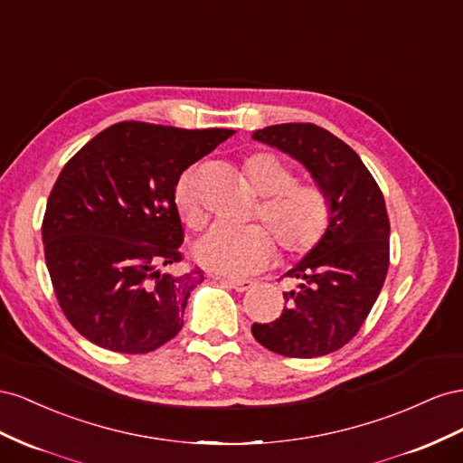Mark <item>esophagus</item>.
I'll use <instances>...</instances> for the list:
<instances>
[{
  "instance_id": "1",
  "label": "esophagus",
  "mask_w": 463,
  "mask_h": 463,
  "mask_svg": "<svg viewBox=\"0 0 463 463\" xmlns=\"http://www.w3.org/2000/svg\"><path fill=\"white\" fill-rule=\"evenodd\" d=\"M217 279H219L222 285L236 288V290H239V293H244V290H248L250 287L254 285L252 281H246V279H224V277H217Z\"/></svg>"
}]
</instances>
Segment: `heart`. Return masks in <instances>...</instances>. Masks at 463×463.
Listing matches in <instances>:
<instances>
[{"mask_svg":"<svg viewBox=\"0 0 463 463\" xmlns=\"http://www.w3.org/2000/svg\"><path fill=\"white\" fill-rule=\"evenodd\" d=\"M242 176L263 200L254 221L244 229L217 227L195 246L203 266L227 273H256L275 256V245L285 258L307 256L318 248L332 227L334 203L327 190L316 182H295V170L279 155L258 151L242 161ZM175 202L190 231H200L205 211L192 173L175 188Z\"/></svg>","mask_w":463,"mask_h":463,"instance_id":"obj_1","label":"heart"}]
</instances>
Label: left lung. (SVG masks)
Returning a JSON list of instances; mask_svg holds the SVG:
<instances>
[{"mask_svg":"<svg viewBox=\"0 0 463 463\" xmlns=\"http://www.w3.org/2000/svg\"><path fill=\"white\" fill-rule=\"evenodd\" d=\"M252 137L298 158L334 203L322 244L283 275L297 287L283 293L281 316L254 324L252 335L266 349L293 359L334 353L359 332L388 275L384 195L361 156L320 126L277 124L256 129Z\"/></svg>","mask_w":463,"mask_h":463,"instance_id":"left-lung-1","label":"left lung"}]
</instances>
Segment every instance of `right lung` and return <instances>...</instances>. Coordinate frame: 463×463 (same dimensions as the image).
Segmentation results:
<instances>
[{"instance_id": "obj_1", "label": "right lung", "mask_w": 463, "mask_h": 463, "mask_svg": "<svg viewBox=\"0 0 463 463\" xmlns=\"http://www.w3.org/2000/svg\"><path fill=\"white\" fill-rule=\"evenodd\" d=\"M232 129L118 122L79 149L50 192L44 260L65 318L95 345L143 354L173 339L203 281L186 266L180 175Z\"/></svg>"}]
</instances>
